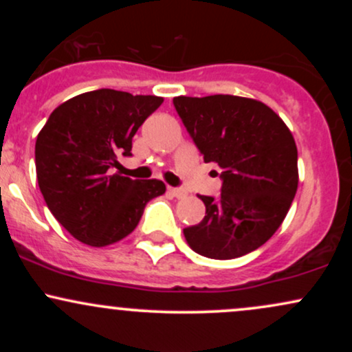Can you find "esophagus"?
Listing matches in <instances>:
<instances>
[{
  "instance_id": "esophagus-1",
  "label": "esophagus",
  "mask_w": 352,
  "mask_h": 352,
  "mask_svg": "<svg viewBox=\"0 0 352 352\" xmlns=\"http://www.w3.org/2000/svg\"><path fill=\"white\" fill-rule=\"evenodd\" d=\"M168 192H170L173 197H177V199H184V197H187V190L179 188V187H168Z\"/></svg>"
}]
</instances>
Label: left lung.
I'll list each match as a JSON object with an SVG mask.
<instances>
[{"label":"left lung","mask_w":352,"mask_h":352,"mask_svg":"<svg viewBox=\"0 0 352 352\" xmlns=\"http://www.w3.org/2000/svg\"><path fill=\"white\" fill-rule=\"evenodd\" d=\"M205 162L221 168V195L200 199L204 220L184 228L190 248L232 260L260 248L280 228L298 188V151L276 112L238 96L173 98Z\"/></svg>","instance_id":"obj_1"}]
</instances>
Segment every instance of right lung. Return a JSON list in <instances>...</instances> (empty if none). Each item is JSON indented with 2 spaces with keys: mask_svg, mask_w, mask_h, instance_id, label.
Returning a JSON list of instances; mask_svg holds the SVG:
<instances>
[{
  "mask_svg": "<svg viewBox=\"0 0 352 352\" xmlns=\"http://www.w3.org/2000/svg\"><path fill=\"white\" fill-rule=\"evenodd\" d=\"M164 102L98 89L52 111L36 139V175L47 208L76 240L107 246L134 232L145 205L165 193L160 180L114 173L132 155V137Z\"/></svg>",
  "mask_w": 352,
  "mask_h": 352,
  "instance_id": "add662e5",
  "label": "right lung"
}]
</instances>
